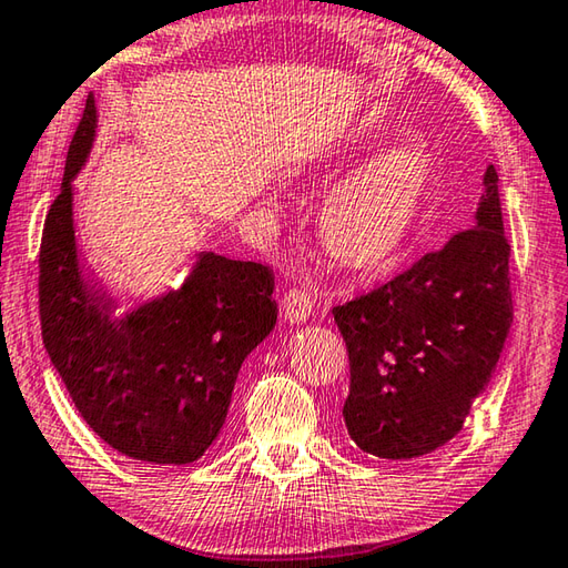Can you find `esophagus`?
Segmentation results:
<instances>
[{
  "label": "esophagus",
  "mask_w": 568,
  "mask_h": 568,
  "mask_svg": "<svg viewBox=\"0 0 568 568\" xmlns=\"http://www.w3.org/2000/svg\"><path fill=\"white\" fill-rule=\"evenodd\" d=\"M312 306H314V300L312 294L302 290V286H294V290H290L284 294L282 300V314L284 320L290 324H300V322H306L312 316Z\"/></svg>",
  "instance_id": "esophagus-1"
}]
</instances>
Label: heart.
<instances>
[{
  "instance_id": "b5f03b06",
  "label": "heart",
  "mask_w": 568,
  "mask_h": 568,
  "mask_svg": "<svg viewBox=\"0 0 568 568\" xmlns=\"http://www.w3.org/2000/svg\"><path fill=\"white\" fill-rule=\"evenodd\" d=\"M434 149L409 136L346 174L320 209V239L336 262H382L412 232L434 179Z\"/></svg>"
}]
</instances>
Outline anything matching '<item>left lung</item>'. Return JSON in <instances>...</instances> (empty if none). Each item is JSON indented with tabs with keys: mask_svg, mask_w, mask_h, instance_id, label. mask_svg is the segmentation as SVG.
I'll return each instance as SVG.
<instances>
[{
	"mask_svg": "<svg viewBox=\"0 0 568 568\" xmlns=\"http://www.w3.org/2000/svg\"><path fill=\"white\" fill-rule=\"evenodd\" d=\"M509 252L489 164L474 226L372 294L334 306L352 369L342 414L362 452L416 459L462 432L511 326Z\"/></svg>",
	"mask_w": 568,
	"mask_h": 568,
	"instance_id": "8db88e82",
	"label": "left lung"
}]
</instances>
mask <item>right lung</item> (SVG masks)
Instances as JSON below:
<instances>
[{
  "mask_svg": "<svg viewBox=\"0 0 568 568\" xmlns=\"http://www.w3.org/2000/svg\"><path fill=\"white\" fill-rule=\"evenodd\" d=\"M89 94L39 248L44 349L69 396L129 459L192 464L222 432L236 374L276 324L274 272L196 252L176 290L119 312L79 258L72 182L97 142Z\"/></svg>",
  "mask_w": 568,
  "mask_h": 568,
  "instance_id": "obj_1",
  "label": "right lung"
}]
</instances>
